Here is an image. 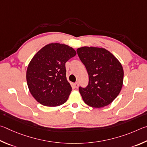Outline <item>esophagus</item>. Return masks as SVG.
Instances as JSON below:
<instances>
[{
    "label": "esophagus",
    "mask_w": 147,
    "mask_h": 147,
    "mask_svg": "<svg viewBox=\"0 0 147 147\" xmlns=\"http://www.w3.org/2000/svg\"><path fill=\"white\" fill-rule=\"evenodd\" d=\"M74 87H75L76 88H78L79 87V83L78 82H76V83H74Z\"/></svg>",
    "instance_id": "esophagus-1"
}]
</instances>
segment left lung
<instances>
[{"mask_svg":"<svg viewBox=\"0 0 147 147\" xmlns=\"http://www.w3.org/2000/svg\"><path fill=\"white\" fill-rule=\"evenodd\" d=\"M77 52L89 77L87 86L79 88L83 101L95 108L110 104L123 86L124 72L121 64L105 48L84 46L78 48Z\"/></svg>","mask_w":147,"mask_h":147,"instance_id":"obj_1","label":"left lung"}]
</instances>
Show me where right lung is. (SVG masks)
I'll use <instances>...</instances> for the list:
<instances>
[{"label": "right lung", "instance_id": "add662e5", "mask_svg": "<svg viewBox=\"0 0 147 147\" xmlns=\"http://www.w3.org/2000/svg\"><path fill=\"white\" fill-rule=\"evenodd\" d=\"M76 55L71 47L51 43L35 54L26 71L28 88L41 105L57 107L65 102L71 91L66 79L65 64Z\"/></svg>", "mask_w": 147, "mask_h": 147}]
</instances>
